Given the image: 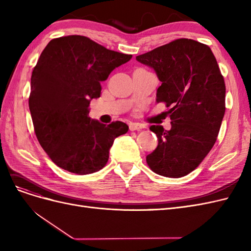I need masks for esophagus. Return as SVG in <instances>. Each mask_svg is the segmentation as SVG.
Masks as SVG:
<instances>
[{
	"mask_svg": "<svg viewBox=\"0 0 251 251\" xmlns=\"http://www.w3.org/2000/svg\"><path fill=\"white\" fill-rule=\"evenodd\" d=\"M128 127H130L131 131H136V130H140V128H143L144 126L142 124H138V123H130L128 124Z\"/></svg>",
	"mask_w": 251,
	"mask_h": 251,
	"instance_id": "obj_1",
	"label": "esophagus"
}]
</instances>
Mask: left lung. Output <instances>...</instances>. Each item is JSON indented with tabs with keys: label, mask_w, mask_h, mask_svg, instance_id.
<instances>
[{
	"label": "left lung",
	"mask_w": 251,
	"mask_h": 251,
	"mask_svg": "<svg viewBox=\"0 0 251 251\" xmlns=\"http://www.w3.org/2000/svg\"><path fill=\"white\" fill-rule=\"evenodd\" d=\"M153 69L161 86L156 101L165 102L171 130L151 126L158 146L147 156L151 171L180 178L193 172L214 147L225 114V82L206 45L179 39L136 56Z\"/></svg>",
	"instance_id": "left-lung-1"
}]
</instances>
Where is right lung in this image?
<instances>
[{
	"mask_svg": "<svg viewBox=\"0 0 251 251\" xmlns=\"http://www.w3.org/2000/svg\"><path fill=\"white\" fill-rule=\"evenodd\" d=\"M131 58L81 35L51 40L43 50L31 75L29 110L37 140L60 169L88 175L107 164L114 140L128 126L91 119L90 101L100 96V82Z\"/></svg>",
	"mask_w": 251,
	"mask_h": 251,
	"instance_id": "obj_1",
	"label": "right lung"
}]
</instances>
